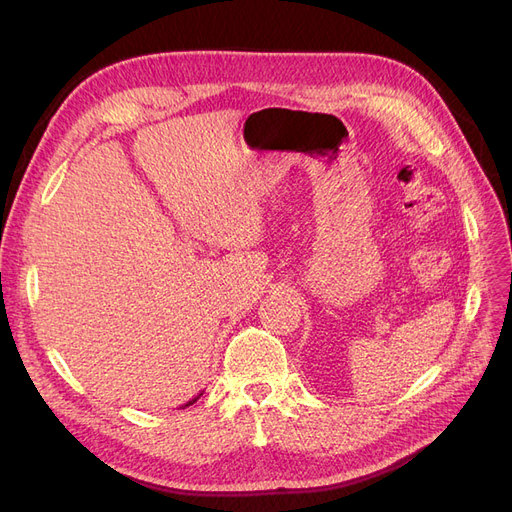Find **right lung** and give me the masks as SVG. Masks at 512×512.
Listing matches in <instances>:
<instances>
[{
	"label": "right lung",
	"mask_w": 512,
	"mask_h": 512,
	"mask_svg": "<svg viewBox=\"0 0 512 512\" xmlns=\"http://www.w3.org/2000/svg\"><path fill=\"white\" fill-rule=\"evenodd\" d=\"M200 395H203V393H198V395H196V397H194V399H190V401H188V404H183V406H181V408H188V406H192V404H196V399H200Z\"/></svg>",
	"instance_id": "add662e5"
}]
</instances>
